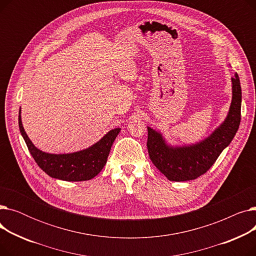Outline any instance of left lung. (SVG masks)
Segmentation results:
<instances>
[{"label":"left lung","mask_w":256,"mask_h":256,"mask_svg":"<svg viewBox=\"0 0 256 256\" xmlns=\"http://www.w3.org/2000/svg\"><path fill=\"white\" fill-rule=\"evenodd\" d=\"M232 104L223 122L210 136L189 145H171L162 132L147 126V150L154 165L172 182H186L204 174L230 144L240 122L242 89L238 74L232 78Z\"/></svg>","instance_id":"left-lung-1"}]
</instances>
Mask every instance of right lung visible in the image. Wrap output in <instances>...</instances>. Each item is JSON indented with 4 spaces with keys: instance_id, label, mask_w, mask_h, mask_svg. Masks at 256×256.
Wrapping results in <instances>:
<instances>
[{
    "instance_id": "right-lung-1",
    "label": "right lung",
    "mask_w": 256,
    "mask_h": 256,
    "mask_svg": "<svg viewBox=\"0 0 256 256\" xmlns=\"http://www.w3.org/2000/svg\"><path fill=\"white\" fill-rule=\"evenodd\" d=\"M18 126L37 165L52 178L66 182H84L96 178L106 163L111 147L121 128L108 132L96 143L83 150L70 154H50L40 150L32 143L22 126L20 110Z\"/></svg>"
}]
</instances>
